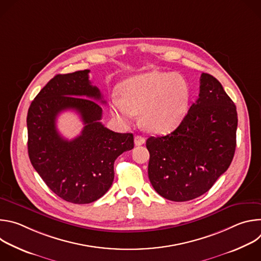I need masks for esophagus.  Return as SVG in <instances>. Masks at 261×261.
I'll use <instances>...</instances> for the list:
<instances>
[{"label": "esophagus", "instance_id": "esophagus-1", "mask_svg": "<svg viewBox=\"0 0 261 261\" xmlns=\"http://www.w3.org/2000/svg\"><path fill=\"white\" fill-rule=\"evenodd\" d=\"M144 142H145V138H144L143 136H141V135H137V136H135V138H134V143H135V145H136V146L142 145Z\"/></svg>", "mask_w": 261, "mask_h": 261}]
</instances>
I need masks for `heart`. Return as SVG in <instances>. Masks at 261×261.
Masks as SVG:
<instances>
[{
	"label": "heart",
	"mask_w": 261,
	"mask_h": 261,
	"mask_svg": "<svg viewBox=\"0 0 261 261\" xmlns=\"http://www.w3.org/2000/svg\"><path fill=\"white\" fill-rule=\"evenodd\" d=\"M121 98L111 99V111L124 124L140 113L141 124L155 133L176 128L187 115L189 85L179 74L148 71L133 75L118 87Z\"/></svg>",
	"instance_id": "obj_1"
}]
</instances>
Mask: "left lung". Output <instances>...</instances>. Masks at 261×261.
Instances as JSON below:
<instances>
[{
  "label": "left lung",
  "instance_id": "8db88e82",
  "mask_svg": "<svg viewBox=\"0 0 261 261\" xmlns=\"http://www.w3.org/2000/svg\"><path fill=\"white\" fill-rule=\"evenodd\" d=\"M238 113L214 76L202 73L199 98L178 127L146 140L148 178L162 197L188 201L207 192L234 156Z\"/></svg>",
  "mask_w": 261,
  "mask_h": 261
}]
</instances>
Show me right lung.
I'll return each mask as SVG.
<instances>
[{
    "label": "right lung",
    "instance_id": "add662e5",
    "mask_svg": "<svg viewBox=\"0 0 261 261\" xmlns=\"http://www.w3.org/2000/svg\"><path fill=\"white\" fill-rule=\"evenodd\" d=\"M89 73L56 75L35 97L27 117L33 167L55 194L76 204L102 197L113 185L116 159L134 147L132 133L114 132L100 122L102 108L96 101H105ZM67 109L75 110L85 124L81 135L71 141L55 126L57 115Z\"/></svg>",
    "mask_w": 261,
    "mask_h": 261
}]
</instances>
